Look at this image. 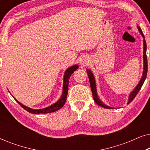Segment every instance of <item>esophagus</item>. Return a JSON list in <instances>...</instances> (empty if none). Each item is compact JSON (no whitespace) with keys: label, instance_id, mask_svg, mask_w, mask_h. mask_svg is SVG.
<instances>
[{"label":"esophagus","instance_id":"esophagus-1","mask_svg":"<svg viewBox=\"0 0 150 150\" xmlns=\"http://www.w3.org/2000/svg\"><path fill=\"white\" fill-rule=\"evenodd\" d=\"M79 63L81 65H83L84 66V65L88 64V63H89V59L85 57H81V58H80L79 59Z\"/></svg>","mask_w":150,"mask_h":150}]
</instances>
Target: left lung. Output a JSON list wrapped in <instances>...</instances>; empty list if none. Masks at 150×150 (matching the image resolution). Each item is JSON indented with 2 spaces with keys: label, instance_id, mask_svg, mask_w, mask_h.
<instances>
[{
  "label": "left lung",
  "instance_id": "left-lung-1",
  "mask_svg": "<svg viewBox=\"0 0 150 150\" xmlns=\"http://www.w3.org/2000/svg\"><path fill=\"white\" fill-rule=\"evenodd\" d=\"M137 28H138V30L139 33H140L141 35L143 38V76L141 77V79L138 83V85L136 86V87L134 88V89L131 92L129 95V98H128V104L130 103L131 102L134 100V98L136 97L137 93H139V90L141 89V87L144 83V81L145 79H146L147 74V55H146V50H147V46H146V42H145L144 35H143L142 30L141 29V28L139 27V26H137ZM87 72L88 74V76H89V83H90V86H91V89L92 91V94H93V98L95 102L98 105L102 106V107H104L105 108H112V107H110L107 105H106L105 104H104L101 100H100V98H98V96L97 94V89H96V81L95 78H94V76L93 73L91 72V71L89 69H87Z\"/></svg>",
  "mask_w": 150,
  "mask_h": 150
}]
</instances>
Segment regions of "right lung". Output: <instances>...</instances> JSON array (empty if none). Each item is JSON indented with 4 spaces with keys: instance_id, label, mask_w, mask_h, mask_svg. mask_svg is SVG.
<instances>
[{
    "instance_id": "right-lung-1",
    "label": "right lung",
    "mask_w": 150,
    "mask_h": 150,
    "mask_svg": "<svg viewBox=\"0 0 150 150\" xmlns=\"http://www.w3.org/2000/svg\"><path fill=\"white\" fill-rule=\"evenodd\" d=\"M79 68V65H74L73 66L69 67V68L67 69V70L65 71L64 74V77H63V93L61 95L60 99H59L57 102H55L54 104H52L50 106H48L46 108H42V109H33L28 106H26L20 103V102H18L17 100L14 98V99L16 100V101H17L18 104L22 106L24 109L27 110L28 112H30L33 114H40V113H48V112H52L57 111L60 109L61 108L63 107V106L65 104V102L66 101V98L67 96V91H68V85H69V80L70 78L71 74L74 73V71Z\"/></svg>"
}]
</instances>
